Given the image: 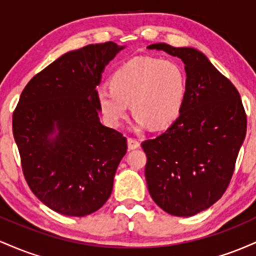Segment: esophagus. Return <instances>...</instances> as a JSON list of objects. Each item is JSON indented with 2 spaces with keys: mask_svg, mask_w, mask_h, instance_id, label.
<instances>
[{
  "mask_svg": "<svg viewBox=\"0 0 256 256\" xmlns=\"http://www.w3.org/2000/svg\"><path fill=\"white\" fill-rule=\"evenodd\" d=\"M140 142L136 140V138H128V146L130 150H134V149H137L140 148Z\"/></svg>",
  "mask_w": 256,
  "mask_h": 256,
  "instance_id": "34e87169",
  "label": "esophagus"
}]
</instances>
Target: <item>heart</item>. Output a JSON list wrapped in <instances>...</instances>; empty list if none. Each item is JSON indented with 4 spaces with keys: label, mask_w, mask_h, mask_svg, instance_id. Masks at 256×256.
Segmentation results:
<instances>
[{
    "label": "heart",
    "mask_w": 256,
    "mask_h": 256,
    "mask_svg": "<svg viewBox=\"0 0 256 256\" xmlns=\"http://www.w3.org/2000/svg\"><path fill=\"white\" fill-rule=\"evenodd\" d=\"M186 89V73L177 61L140 58L116 70L110 86L98 88V101L112 126L122 124L131 104L137 130L162 128L178 118Z\"/></svg>",
    "instance_id": "obj_1"
}]
</instances>
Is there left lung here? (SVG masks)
Returning a JSON list of instances; mask_svg holds the SVG:
<instances>
[{
	"label": "left lung",
	"instance_id": "left-lung-1",
	"mask_svg": "<svg viewBox=\"0 0 256 256\" xmlns=\"http://www.w3.org/2000/svg\"><path fill=\"white\" fill-rule=\"evenodd\" d=\"M146 48L180 58L188 82L176 122L142 143L146 185L161 210L192 216L216 204L228 186L246 138V112L238 91L204 52L166 43Z\"/></svg>",
	"mask_w": 256,
	"mask_h": 256
}]
</instances>
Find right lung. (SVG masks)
I'll list each match as a JSON object with an SVG mask.
<instances>
[{
    "instance_id": "add662e5",
    "label": "right lung",
    "mask_w": 256,
    "mask_h": 256,
    "mask_svg": "<svg viewBox=\"0 0 256 256\" xmlns=\"http://www.w3.org/2000/svg\"><path fill=\"white\" fill-rule=\"evenodd\" d=\"M124 48L106 42L66 52L22 90L14 140L28 186L54 212L85 216L110 198L128 144L100 122L96 86Z\"/></svg>"
}]
</instances>
